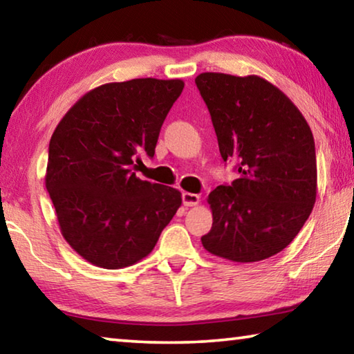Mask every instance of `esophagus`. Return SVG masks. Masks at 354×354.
<instances>
[{"instance_id": "34e87169", "label": "esophagus", "mask_w": 354, "mask_h": 354, "mask_svg": "<svg viewBox=\"0 0 354 354\" xmlns=\"http://www.w3.org/2000/svg\"><path fill=\"white\" fill-rule=\"evenodd\" d=\"M183 203L184 206H196L200 203V195L190 194V192H184L183 194Z\"/></svg>"}]
</instances>
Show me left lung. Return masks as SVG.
I'll return each instance as SVG.
<instances>
[{"instance_id": "left-lung-1", "label": "left lung", "mask_w": 354, "mask_h": 354, "mask_svg": "<svg viewBox=\"0 0 354 354\" xmlns=\"http://www.w3.org/2000/svg\"><path fill=\"white\" fill-rule=\"evenodd\" d=\"M211 113L223 160L239 178L209 194V253L257 262L283 251L313 212L315 143L309 124L286 95L259 76L201 73L195 77Z\"/></svg>"}]
</instances>
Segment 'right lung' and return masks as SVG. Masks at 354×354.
Returning a JSON list of instances; mask_svg holds the SVG:
<instances>
[{"instance_id": "1", "label": "right lung", "mask_w": 354, "mask_h": 354, "mask_svg": "<svg viewBox=\"0 0 354 354\" xmlns=\"http://www.w3.org/2000/svg\"><path fill=\"white\" fill-rule=\"evenodd\" d=\"M181 80L142 77L87 92L51 136L45 184L65 241L87 262L123 268L151 253L181 192L136 176L154 156Z\"/></svg>"}]
</instances>
